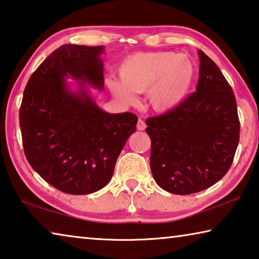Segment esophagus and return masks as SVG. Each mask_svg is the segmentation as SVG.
Segmentation results:
<instances>
[{
	"mask_svg": "<svg viewBox=\"0 0 259 259\" xmlns=\"http://www.w3.org/2000/svg\"><path fill=\"white\" fill-rule=\"evenodd\" d=\"M145 128H146L145 122H144L142 119H139L138 122H137V129L139 131H143V130H145Z\"/></svg>",
	"mask_w": 259,
	"mask_h": 259,
	"instance_id": "esophagus-1",
	"label": "esophagus"
}]
</instances>
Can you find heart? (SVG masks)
<instances>
[{"instance_id": "b5f03b06", "label": "heart", "mask_w": 259, "mask_h": 259, "mask_svg": "<svg viewBox=\"0 0 259 259\" xmlns=\"http://www.w3.org/2000/svg\"><path fill=\"white\" fill-rule=\"evenodd\" d=\"M120 81L107 84L112 94L124 104H135L137 94H146L148 103L156 112L165 113L177 108L195 76V66L190 57L170 51L137 52L122 61Z\"/></svg>"}]
</instances>
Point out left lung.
<instances>
[{"label":"left lung","mask_w":259,"mask_h":259,"mask_svg":"<svg viewBox=\"0 0 259 259\" xmlns=\"http://www.w3.org/2000/svg\"><path fill=\"white\" fill-rule=\"evenodd\" d=\"M199 57L196 91L177 108L145 121L153 177L164 191L179 195L203 191L224 177L240 139L233 90L203 51Z\"/></svg>","instance_id":"left-lung-1"}]
</instances>
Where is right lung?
<instances>
[{
  "label": "right lung",
  "mask_w": 259,
  "mask_h": 259,
  "mask_svg": "<svg viewBox=\"0 0 259 259\" xmlns=\"http://www.w3.org/2000/svg\"><path fill=\"white\" fill-rule=\"evenodd\" d=\"M104 47L64 45L43 60L26 84L19 109L24 152L45 181L67 194H90L111 181L117 156L136 131L134 113L100 109L80 83L104 88Z\"/></svg>",
  "instance_id": "1"
}]
</instances>
